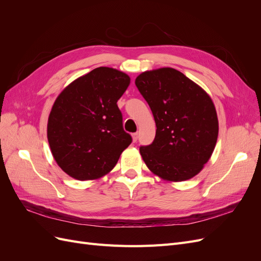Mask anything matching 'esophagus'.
<instances>
[{
    "instance_id": "1",
    "label": "esophagus",
    "mask_w": 261,
    "mask_h": 261,
    "mask_svg": "<svg viewBox=\"0 0 261 261\" xmlns=\"http://www.w3.org/2000/svg\"><path fill=\"white\" fill-rule=\"evenodd\" d=\"M132 137H133V141H134V143H136L137 139H138V134H137V133L132 134Z\"/></svg>"
}]
</instances>
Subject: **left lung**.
Wrapping results in <instances>:
<instances>
[{"label": "left lung", "mask_w": 261, "mask_h": 261, "mask_svg": "<svg viewBox=\"0 0 261 261\" xmlns=\"http://www.w3.org/2000/svg\"><path fill=\"white\" fill-rule=\"evenodd\" d=\"M135 84L156 126L152 144L139 148L148 169L171 181L194 177L210 159L218 139V116L209 94L171 67L141 73Z\"/></svg>", "instance_id": "1"}]
</instances>
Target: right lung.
Instances as JSON below:
<instances>
[{"label": "right lung", "instance_id": "1", "mask_svg": "<svg viewBox=\"0 0 261 261\" xmlns=\"http://www.w3.org/2000/svg\"><path fill=\"white\" fill-rule=\"evenodd\" d=\"M130 78L111 67H97L70 83L55 100L48 120L53 158L66 174L96 179L111 171L132 143L116 102Z\"/></svg>", "mask_w": 261, "mask_h": 261}]
</instances>
